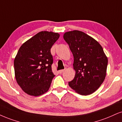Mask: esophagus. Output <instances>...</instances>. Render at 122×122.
I'll use <instances>...</instances> for the list:
<instances>
[{
	"label": "esophagus",
	"instance_id": "obj_1",
	"mask_svg": "<svg viewBox=\"0 0 122 122\" xmlns=\"http://www.w3.org/2000/svg\"><path fill=\"white\" fill-rule=\"evenodd\" d=\"M64 71V70H59L58 71V73H59V74H61V73H62Z\"/></svg>",
	"mask_w": 122,
	"mask_h": 122
}]
</instances>
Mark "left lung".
Masks as SVG:
<instances>
[{
    "label": "left lung",
    "instance_id": "1",
    "mask_svg": "<svg viewBox=\"0 0 122 122\" xmlns=\"http://www.w3.org/2000/svg\"><path fill=\"white\" fill-rule=\"evenodd\" d=\"M63 38L72 52L76 72L69 86L81 95L94 93L106 75L108 59L102 47L91 36L79 30L66 32Z\"/></svg>",
    "mask_w": 122,
    "mask_h": 122
}]
</instances>
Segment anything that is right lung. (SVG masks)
I'll use <instances>...</instances> for the list:
<instances>
[{"label":"right lung","mask_w":122,"mask_h":122,"mask_svg":"<svg viewBox=\"0 0 122 122\" xmlns=\"http://www.w3.org/2000/svg\"><path fill=\"white\" fill-rule=\"evenodd\" d=\"M59 36L58 33L40 31L20 47L14 60L15 78L26 94L36 97L49 89L55 76L50 50Z\"/></svg>","instance_id":"right-lung-1"}]
</instances>
